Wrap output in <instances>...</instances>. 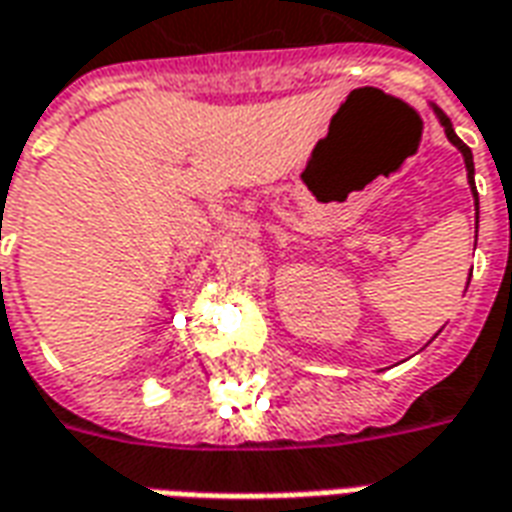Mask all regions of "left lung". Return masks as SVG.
Listing matches in <instances>:
<instances>
[{
	"label": "left lung",
	"mask_w": 512,
	"mask_h": 512,
	"mask_svg": "<svg viewBox=\"0 0 512 512\" xmlns=\"http://www.w3.org/2000/svg\"><path fill=\"white\" fill-rule=\"evenodd\" d=\"M433 112H436V117H439V123L441 126H444V134H447V139H450L452 145L458 147V150H461L463 153V161H466V175H469V186H472V194H474V205H477V186H474V161H472V150H469V147L463 145V139L458 134H455V131H452V123H450V117L444 115V112H441L439 106L433 104ZM474 246H477V235H474ZM469 277H472V274H469Z\"/></svg>",
	"instance_id": "8db88e82"
}]
</instances>
